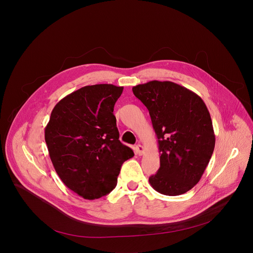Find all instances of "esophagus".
<instances>
[{
    "label": "esophagus",
    "mask_w": 253,
    "mask_h": 253,
    "mask_svg": "<svg viewBox=\"0 0 253 253\" xmlns=\"http://www.w3.org/2000/svg\"><path fill=\"white\" fill-rule=\"evenodd\" d=\"M143 150H144V148H143V146H142L141 144H137V145H136L135 151H136V154H137L138 156H142Z\"/></svg>",
    "instance_id": "34e87169"
}]
</instances>
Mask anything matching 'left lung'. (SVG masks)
I'll return each instance as SVG.
<instances>
[{"instance_id": "8db88e82", "label": "left lung", "mask_w": 253, "mask_h": 253, "mask_svg": "<svg viewBox=\"0 0 253 253\" xmlns=\"http://www.w3.org/2000/svg\"><path fill=\"white\" fill-rule=\"evenodd\" d=\"M132 91L147 108L158 137L161 166L148 179L151 187L170 196L189 191L203 176L215 143L205 102L171 81H149Z\"/></svg>"}]
</instances>
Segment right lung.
<instances>
[{"label": "right lung", "instance_id": "obj_1", "mask_svg": "<svg viewBox=\"0 0 253 253\" xmlns=\"http://www.w3.org/2000/svg\"><path fill=\"white\" fill-rule=\"evenodd\" d=\"M123 87L87 85L62 98L44 129L48 155L67 187L85 199L110 193L133 150L119 140L114 106Z\"/></svg>", "mask_w": 253, "mask_h": 253}]
</instances>
